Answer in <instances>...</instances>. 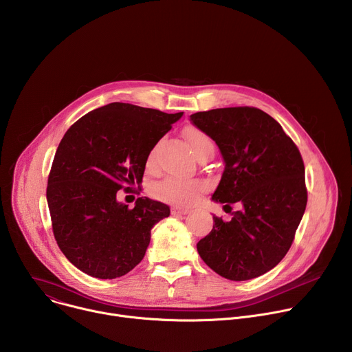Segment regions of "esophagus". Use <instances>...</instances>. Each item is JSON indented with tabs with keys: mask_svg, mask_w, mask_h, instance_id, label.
<instances>
[{
	"mask_svg": "<svg viewBox=\"0 0 352 352\" xmlns=\"http://www.w3.org/2000/svg\"><path fill=\"white\" fill-rule=\"evenodd\" d=\"M188 213H190V209H188V208H173L171 209V214H181V216H185V214H188Z\"/></svg>",
	"mask_w": 352,
	"mask_h": 352,
	"instance_id": "esophagus-1",
	"label": "esophagus"
}]
</instances>
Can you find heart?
<instances>
[{
  "mask_svg": "<svg viewBox=\"0 0 352 352\" xmlns=\"http://www.w3.org/2000/svg\"><path fill=\"white\" fill-rule=\"evenodd\" d=\"M185 136L190 150L196 155V157L208 152V150L214 148L212 138L204 131L192 128L185 133ZM155 153H156V148H153L152 152L148 153V157H147L148 163L153 162ZM204 188H205V182L202 179L168 177L153 186V196L160 200H164V202L186 205V204H190L195 199V196Z\"/></svg>",
  "mask_w": 352,
  "mask_h": 352,
  "instance_id": "obj_1",
  "label": "heart"
}]
</instances>
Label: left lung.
<instances>
[{"mask_svg": "<svg viewBox=\"0 0 352 352\" xmlns=\"http://www.w3.org/2000/svg\"><path fill=\"white\" fill-rule=\"evenodd\" d=\"M190 121L219 146L226 168L212 199L231 220L213 216L197 242L204 262L224 278L259 277L287 255L308 202L305 166L281 125L255 107L200 111ZM240 209L231 212L230 205Z\"/></svg>", "mask_w": 352, "mask_h": 352, "instance_id": "left-lung-1", "label": "left lung"}]
</instances>
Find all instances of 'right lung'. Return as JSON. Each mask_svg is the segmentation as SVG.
I'll return each instance as SVG.
<instances>
[{"label":"right lung","mask_w":352,"mask_h":352,"mask_svg":"<svg viewBox=\"0 0 352 352\" xmlns=\"http://www.w3.org/2000/svg\"><path fill=\"white\" fill-rule=\"evenodd\" d=\"M182 114L111 103L65 132L48 174L47 204L60 249L83 273L117 278L143 259L150 231L170 208L144 196L129 209L117 195L142 182L148 153Z\"/></svg>","instance_id":"1"}]
</instances>
